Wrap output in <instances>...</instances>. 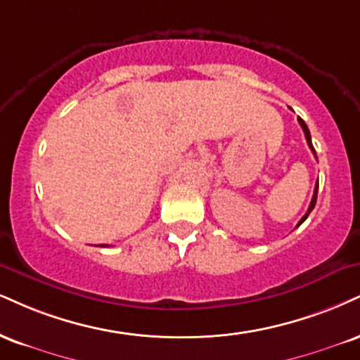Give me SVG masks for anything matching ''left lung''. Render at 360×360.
<instances>
[{"mask_svg": "<svg viewBox=\"0 0 360 360\" xmlns=\"http://www.w3.org/2000/svg\"><path fill=\"white\" fill-rule=\"evenodd\" d=\"M298 124H300V125H302V129H304V134H305V139H307V144H309V147H310V149H311V153H314L315 158H317V154H315V149H314V146H311V137H310V131H309V127H307V124L304 122V120L300 119V117H298ZM317 193H319V183L315 184V191H314V196H311V201H310V206H309V210H307L305 216H304V218L300 219V221H298L297 226H300V224L304 223L307 218H309V214L311 213V210H314V207H315V202H317Z\"/></svg>", "mask_w": 360, "mask_h": 360, "instance_id": "obj_1", "label": "left lung"}]
</instances>
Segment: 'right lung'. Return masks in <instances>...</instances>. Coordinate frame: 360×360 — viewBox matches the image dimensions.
<instances>
[{"instance_id": "add662e5", "label": "right lung", "mask_w": 360, "mask_h": 360, "mask_svg": "<svg viewBox=\"0 0 360 360\" xmlns=\"http://www.w3.org/2000/svg\"><path fill=\"white\" fill-rule=\"evenodd\" d=\"M101 246H103V245H101Z\"/></svg>"}]
</instances>
